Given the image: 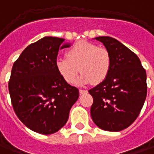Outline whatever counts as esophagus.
I'll use <instances>...</instances> for the list:
<instances>
[{"label":"esophagus","mask_w":154,"mask_h":154,"mask_svg":"<svg viewBox=\"0 0 154 154\" xmlns=\"http://www.w3.org/2000/svg\"><path fill=\"white\" fill-rule=\"evenodd\" d=\"M79 92H80V94H83V93H87L88 91L84 90V89H79Z\"/></svg>","instance_id":"34e87169"}]
</instances>
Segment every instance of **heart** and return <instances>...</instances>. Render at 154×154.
Instances as JSON below:
<instances>
[{"instance_id":"obj_1","label":"heart","mask_w":154,"mask_h":154,"mask_svg":"<svg viewBox=\"0 0 154 154\" xmlns=\"http://www.w3.org/2000/svg\"><path fill=\"white\" fill-rule=\"evenodd\" d=\"M66 57L57 58L56 67L58 73L69 84L77 79L80 69L79 85L100 83L107 78L111 67V56L107 48L97 47L87 41L74 43L66 52Z\"/></svg>"}]
</instances>
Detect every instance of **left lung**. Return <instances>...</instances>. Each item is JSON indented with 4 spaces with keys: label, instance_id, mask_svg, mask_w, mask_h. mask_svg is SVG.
Segmentation results:
<instances>
[{
    "label": "left lung",
    "instance_id": "left-lung-1",
    "mask_svg": "<svg viewBox=\"0 0 154 154\" xmlns=\"http://www.w3.org/2000/svg\"><path fill=\"white\" fill-rule=\"evenodd\" d=\"M109 51L111 67L107 78L88 92L93 97L91 116L101 129L118 132L133 123L147 97V75L139 58L118 40L98 36Z\"/></svg>",
    "mask_w": 154,
    "mask_h": 154
}]
</instances>
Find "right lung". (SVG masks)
I'll return each mask as SVG.
<instances>
[{
  "instance_id": "right-lung-1",
  "label": "right lung",
  "mask_w": 154,
  "mask_h": 154,
  "mask_svg": "<svg viewBox=\"0 0 154 154\" xmlns=\"http://www.w3.org/2000/svg\"><path fill=\"white\" fill-rule=\"evenodd\" d=\"M70 47L65 39L45 36L29 45L14 62L9 93L14 111L28 128L41 134L57 133L68 120L79 91L58 73L60 49Z\"/></svg>"
}]
</instances>
